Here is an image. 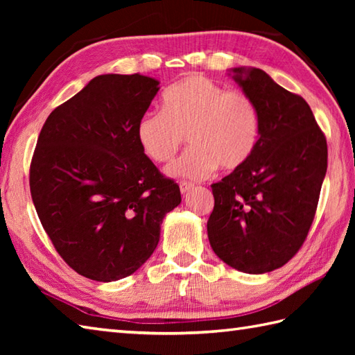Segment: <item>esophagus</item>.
Instances as JSON below:
<instances>
[{"label":"esophagus","mask_w":355,"mask_h":355,"mask_svg":"<svg viewBox=\"0 0 355 355\" xmlns=\"http://www.w3.org/2000/svg\"><path fill=\"white\" fill-rule=\"evenodd\" d=\"M193 187L192 183H187V182H180V192L182 193H187Z\"/></svg>","instance_id":"obj_1"}]
</instances>
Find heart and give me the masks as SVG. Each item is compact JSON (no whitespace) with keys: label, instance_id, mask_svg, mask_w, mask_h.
Listing matches in <instances>:
<instances>
[{"label":"heart","instance_id":"obj_1","mask_svg":"<svg viewBox=\"0 0 355 355\" xmlns=\"http://www.w3.org/2000/svg\"><path fill=\"white\" fill-rule=\"evenodd\" d=\"M135 134L143 154L158 164L171 163L186 137L191 148L169 173L198 182L218 166L235 171L245 164L258 146L261 120L247 93L191 74L166 89L162 111H146Z\"/></svg>","mask_w":355,"mask_h":355}]
</instances>
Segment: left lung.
Here are the masks:
<instances>
[{"instance_id":"left-lung-1","label":"left lung","mask_w":355,"mask_h":355,"mask_svg":"<svg viewBox=\"0 0 355 355\" xmlns=\"http://www.w3.org/2000/svg\"><path fill=\"white\" fill-rule=\"evenodd\" d=\"M259 111L258 146L245 164L212 184L207 221L214 252L244 273L285 266L305 243L328 164V146L304 97L259 69H233Z\"/></svg>"}]
</instances>
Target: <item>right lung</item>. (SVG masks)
<instances>
[{"label": "right lung", "instance_id": "add662e5", "mask_svg": "<svg viewBox=\"0 0 355 355\" xmlns=\"http://www.w3.org/2000/svg\"><path fill=\"white\" fill-rule=\"evenodd\" d=\"M160 82L102 74L50 112L30 163L42 227L76 273L99 282L132 275L154 253L178 184L143 154L139 119Z\"/></svg>", "mask_w": 355, "mask_h": 355}]
</instances>
